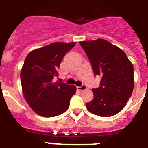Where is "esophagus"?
I'll return each instance as SVG.
<instances>
[{
    "label": "esophagus",
    "mask_w": 148,
    "mask_h": 148,
    "mask_svg": "<svg viewBox=\"0 0 148 148\" xmlns=\"http://www.w3.org/2000/svg\"><path fill=\"white\" fill-rule=\"evenodd\" d=\"M77 89L78 90H80V91H82V90H85L86 89H87V86L85 85V84H82L80 87H79V86H77Z\"/></svg>",
    "instance_id": "esophagus-1"
}]
</instances>
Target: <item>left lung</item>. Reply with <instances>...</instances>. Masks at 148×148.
Masks as SVG:
<instances>
[{
	"label": "left lung",
	"mask_w": 148,
	"mask_h": 148,
	"mask_svg": "<svg viewBox=\"0 0 148 148\" xmlns=\"http://www.w3.org/2000/svg\"><path fill=\"white\" fill-rule=\"evenodd\" d=\"M79 44L90 60L95 76L101 77L100 87L92 89L94 97L86 103L87 109L99 116L116 115L132 94V64L122 50L105 40L82 41Z\"/></svg>",
	"instance_id": "1"
}]
</instances>
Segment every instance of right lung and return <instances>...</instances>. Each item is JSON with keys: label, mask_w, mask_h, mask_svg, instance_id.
<instances>
[{"label": "right lung", "mask_w": 148, "mask_h": 148, "mask_svg": "<svg viewBox=\"0 0 148 148\" xmlns=\"http://www.w3.org/2000/svg\"><path fill=\"white\" fill-rule=\"evenodd\" d=\"M76 42H55L34 50L27 55L21 71V83L26 101L36 114L53 117L69 108L76 87L54 82L61 61Z\"/></svg>", "instance_id": "obj_1"}]
</instances>
